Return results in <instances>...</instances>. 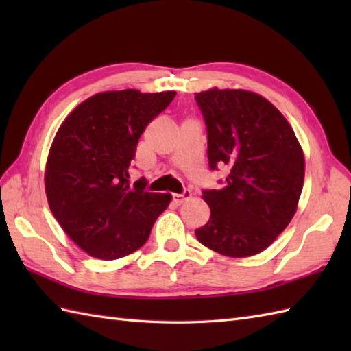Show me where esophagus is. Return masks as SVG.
<instances>
[{
    "instance_id": "1",
    "label": "esophagus",
    "mask_w": 351,
    "mask_h": 351,
    "mask_svg": "<svg viewBox=\"0 0 351 351\" xmlns=\"http://www.w3.org/2000/svg\"><path fill=\"white\" fill-rule=\"evenodd\" d=\"M190 197H191V191L190 190H184L182 195H173V204L181 205V204H184L185 200L190 199Z\"/></svg>"
}]
</instances>
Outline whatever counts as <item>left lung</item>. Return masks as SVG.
I'll return each mask as SVG.
<instances>
[{
	"instance_id": "8db88e82",
	"label": "left lung",
	"mask_w": 351,
	"mask_h": 351,
	"mask_svg": "<svg viewBox=\"0 0 351 351\" xmlns=\"http://www.w3.org/2000/svg\"><path fill=\"white\" fill-rule=\"evenodd\" d=\"M208 131V160L226 166L221 190H204L211 210L196 238L229 258L258 255L294 217L304 181V155L291 125L255 92L219 88L196 95Z\"/></svg>"
}]
</instances>
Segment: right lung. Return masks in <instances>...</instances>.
I'll return each mask as SVG.
<instances>
[{"instance_id":"right-lung-1","label":"right lung","mask_w":351,"mask_h":351,"mask_svg":"<svg viewBox=\"0 0 351 351\" xmlns=\"http://www.w3.org/2000/svg\"><path fill=\"white\" fill-rule=\"evenodd\" d=\"M176 92H101L73 108L58 128L45 166L49 210L87 255L119 259L143 245L170 193L130 182V164L145 128Z\"/></svg>"}]
</instances>
